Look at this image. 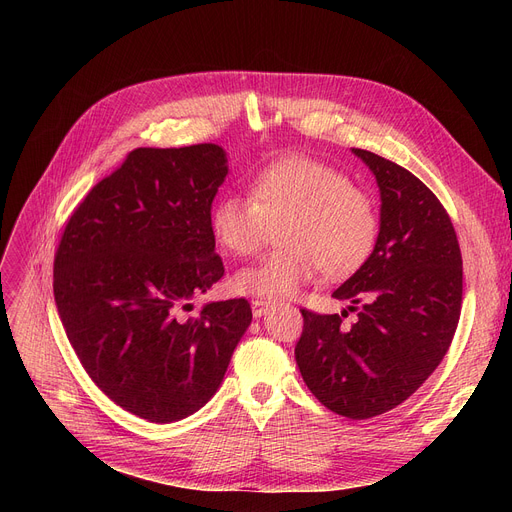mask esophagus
Masks as SVG:
<instances>
[{"label":"esophagus","instance_id":"34e87169","mask_svg":"<svg viewBox=\"0 0 512 512\" xmlns=\"http://www.w3.org/2000/svg\"><path fill=\"white\" fill-rule=\"evenodd\" d=\"M251 309H253V315H255V317H261V315L267 313V309H270V301H265V299H253V301H251Z\"/></svg>","mask_w":512,"mask_h":512}]
</instances>
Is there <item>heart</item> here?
I'll list each match as a JSON object with an SVG mask.
<instances>
[{"label": "heart", "instance_id": "obj_1", "mask_svg": "<svg viewBox=\"0 0 512 512\" xmlns=\"http://www.w3.org/2000/svg\"><path fill=\"white\" fill-rule=\"evenodd\" d=\"M247 197L222 195L211 205L209 230L224 253L255 255L276 230L278 249L242 267L234 286L257 297H290L321 270L353 276L380 236L373 195L324 161L297 155L257 172Z\"/></svg>", "mask_w": 512, "mask_h": 512}]
</instances>
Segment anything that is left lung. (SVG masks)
<instances>
[{
  "instance_id": "obj_1",
  "label": "left lung",
  "mask_w": 512,
  "mask_h": 512,
  "mask_svg": "<svg viewBox=\"0 0 512 512\" xmlns=\"http://www.w3.org/2000/svg\"><path fill=\"white\" fill-rule=\"evenodd\" d=\"M378 180L380 236L371 257L334 297L357 321L309 309L294 359L313 396L348 419L405 402L444 359L463 303V257L440 199L394 161L353 149Z\"/></svg>"
}]
</instances>
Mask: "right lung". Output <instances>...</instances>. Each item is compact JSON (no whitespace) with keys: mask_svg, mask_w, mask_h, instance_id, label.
Listing matches in <instances>:
<instances>
[{"mask_svg":"<svg viewBox=\"0 0 512 512\" xmlns=\"http://www.w3.org/2000/svg\"><path fill=\"white\" fill-rule=\"evenodd\" d=\"M224 149L141 147L78 203L53 259V297L95 386L128 413L184 419L220 388L251 324L247 299H191L224 276L209 230Z\"/></svg>","mask_w":512,"mask_h":512,"instance_id":"right-lung-1","label":"right lung"}]
</instances>
